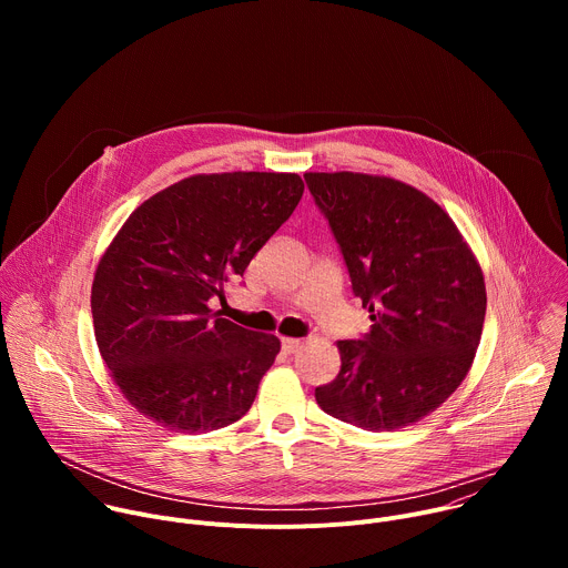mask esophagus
Wrapping results in <instances>:
<instances>
[{
	"mask_svg": "<svg viewBox=\"0 0 568 568\" xmlns=\"http://www.w3.org/2000/svg\"><path fill=\"white\" fill-rule=\"evenodd\" d=\"M281 346H283V351H285V353H290V355H292V353H296V351L301 348V339L283 337V339H281Z\"/></svg>",
	"mask_w": 568,
	"mask_h": 568,
	"instance_id": "esophagus-1",
	"label": "esophagus"
}]
</instances>
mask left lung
I'll list each match as a JSON object with an SVG mask.
<instances>
[{
	"instance_id": "1",
	"label": "left lung",
	"mask_w": 568,
	"mask_h": 568,
	"mask_svg": "<svg viewBox=\"0 0 568 568\" xmlns=\"http://www.w3.org/2000/svg\"><path fill=\"white\" fill-rule=\"evenodd\" d=\"M337 240L371 333L337 344L342 371L314 388L318 407L366 432H395L465 379L485 318L483 272L452 217L388 178L305 173Z\"/></svg>"
}]
</instances>
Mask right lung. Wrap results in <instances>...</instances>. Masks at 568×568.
Wrapping results in <instances>:
<instances>
[{
  "mask_svg": "<svg viewBox=\"0 0 568 568\" xmlns=\"http://www.w3.org/2000/svg\"><path fill=\"white\" fill-rule=\"evenodd\" d=\"M303 195L294 173L182 180L145 200L92 285L103 362L132 407L182 434L240 420L281 342L222 318L211 301L245 274Z\"/></svg>",
  "mask_w": 568,
  "mask_h": 568,
  "instance_id": "right-lung-1",
  "label": "right lung"
}]
</instances>
